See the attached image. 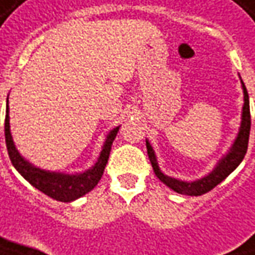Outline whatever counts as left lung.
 Wrapping results in <instances>:
<instances>
[{
  "instance_id": "obj_1",
  "label": "left lung",
  "mask_w": 255,
  "mask_h": 255,
  "mask_svg": "<svg viewBox=\"0 0 255 255\" xmlns=\"http://www.w3.org/2000/svg\"><path fill=\"white\" fill-rule=\"evenodd\" d=\"M243 84V82H242ZM243 92H244V106H243V114H242V126H240V131L237 135L236 141L233 143V146L230 148L229 153L223 157L222 160L218 163L212 173H209L205 177L200 178L193 183H186V181H180L176 178L167 177L160 171L159 166H157L156 156L155 152L152 149L150 143L146 141V149H148V156H149L150 163L153 167V171L157 176V178L166 184V186L171 188L173 191L183 195H194L198 197L202 194L211 191L212 188L218 186L219 183H222L225 178L229 176L232 171L236 169L239 164L242 163V160L246 156L247 152V146H249V136H250V128H251V117H250V103H249V93L247 89L243 84Z\"/></svg>"
}]
</instances>
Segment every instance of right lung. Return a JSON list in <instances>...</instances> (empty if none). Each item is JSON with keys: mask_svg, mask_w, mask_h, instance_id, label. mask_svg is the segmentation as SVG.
<instances>
[{"mask_svg": "<svg viewBox=\"0 0 255 255\" xmlns=\"http://www.w3.org/2000/svg\"><path fill=\"white\" fill-rule=\"evenodd\" d=\"M8 113H9V109L6 106L5 142H6L8 155H9L13 167L33 187L40 190L41 193L48 195L50 198L61 201V202H69V201L77 200L96 187L99 180L102 178L103 171H105L106 163L109 160V155L112 150V143H113L120 127H116L113 131H110V134L107 135V139H106L105 146L102 149V153H100L96 164L92 169L85 171V173H81V174H62V173L46 171L41 170L39 167H34L19 155V152L16 150L13 141H12L11 129H9V114Z\"/></svg>", "mask_w": 255, "mask_h": 255, "instance_id": "add662e5", "label": "right lung"}]
</instances>
